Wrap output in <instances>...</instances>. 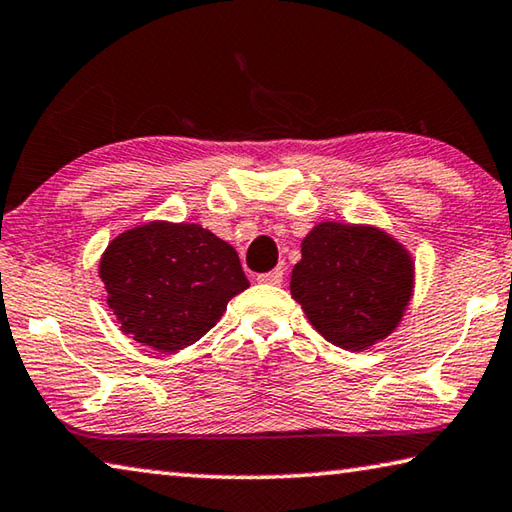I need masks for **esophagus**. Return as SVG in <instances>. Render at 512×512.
I'll list each match as a JSON object with an SVG mask.
<instances>
[{
    "instance_id": "1",
    "label": "esophagus",
    "mask_w": 512,
    "mask_h": 512,
    "mask_svg": "<svg viewBox=\"0 0 512 512\" xmlns=\"http://www.w3.org/2000/svg\"><path fill=\"white\" fill-rule=\"evenodd\" d=\"M257 280L262 284H273V287H277V284L284 282V271H282V268H273V271L257 275Z\"/></svg>"
}]
</instances>
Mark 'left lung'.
Masks as SVG:
<instances>
[{"instance_id":"left-lung-1","label":"left lung","mask_w":512,"mask_h":512,"mask_svg":"<svg viewBox=\"0 0 512 512\" xmlns=\"http://www.w3.org/2000/svg\"><path fill=\"white\" fill-rule=\"evenodd\" d=\"M413 293V259L370 225L318 223L302 239L291 296L329 343L359 352L400 325Z\"/></svg>"}]
</instances>
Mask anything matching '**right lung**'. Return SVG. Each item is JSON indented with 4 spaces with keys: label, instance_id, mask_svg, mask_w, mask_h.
I'll return each instance as SVG.
<instances>
[{
    "label": "right lung",
    "instance_id": "right-lung-1",
    "mask_svg": "<svg viewBox=\"0 0 512 512\" xmlns=\"http://www.w3.org/2000/svg\"><path fill=\"white\" fill-rule=\"evenodd\" d=\"M99 277L121 332L158 352H178L219 323L250 287L237 250L196 223L151 221L121 232Z\"/></svg>",
    "mask_w": 512,
    "mask_h": 512
}]
</instances>
